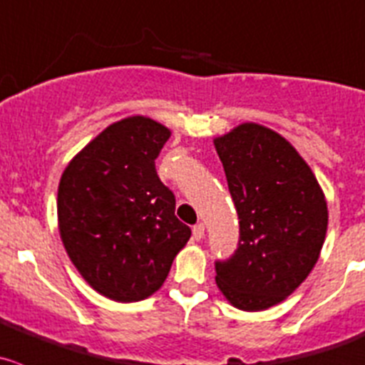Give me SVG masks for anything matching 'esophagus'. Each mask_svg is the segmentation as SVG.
I'll return each mask as SVG.
<instances>
[{"mask_svg": "<svg viewBox=\"0 0 365 365\" xmlns=\"http://www.w3.org/2000/svg\"><path fill=\"white\" fill-rule=\"evenodd\" d=\"M203 235H205V226L200 222V225H196V226H194V228H192V239L200 242V240L203 239Z\"/></svg>", "mask_w": 365, "mask_h": 365, "instance_id": "1", "label": "esophagus"}]
</instances>
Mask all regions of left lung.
Instances as JSON below:
<instances>
[{
	"label": "left lung",
	"mask_w": 365,
	"mask_h": 365,
	"mask_svg": "<svg viewBox=\"0 0 365 365\" xmlns=\"http://www.w3.org/2000/svg\"><path fill=\"white\" fill-rule=\"evenodd\" d=\"M239 214V247L215 262V284L235 309L274 307L305 282L328 228L327 197L302 155L274 130L242 123L214 139Z\"/></svg>",
	"instance_id": "1"
}]
</instances>
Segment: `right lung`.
Wrapping results in <instances>:
<instances>
[{"instance_id": "add662e5", "label": "right lung", "mask_w": 365, "mask_h": 365, "mask_svg": "<svg viewBox=\"0 0 365 365\" xmlns=\"http://www.w3.org/2000/svg\"><path fill=\"white\" fill-rule=\"evenodd\" d=\"M171 130L130 115L94 137L63 169L58 232L71 262L101 296L140 302L165 282L190 237L155 169Z\"/></svg>"}]
</instances>
